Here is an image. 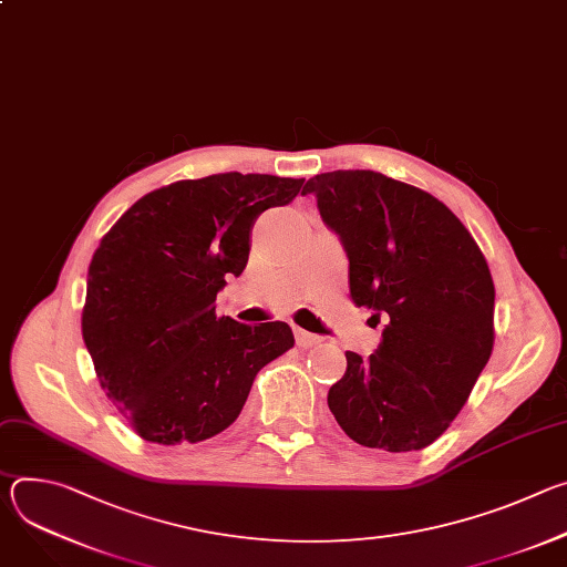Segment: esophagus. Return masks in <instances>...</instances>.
I'll return each instance as SVG.
<instances>
[{
  "instance_id": "1",
  "label": "esophagus",
  "mask_w": 567,
  "mask_h": 567,
  "mask_svg": "<svg viewBox=\"0 0 567 567\" xmlns=\"http://www.w3.org/2000/svg\"><path fill=\"white\" fill-rule=\"evenodd\" d=\"M293 334H296V343L300 346V348H313V346H320V337H316V334H311V332H305V330H300V328H296L293 330Z\"/></svg>"
}]
</instances>
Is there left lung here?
Returning a JSON list of instances; mask_svg holds the SVG:
<instances>
[{"label": "left lung", "instance_id": "1", "mask_svg": "<svg viewBox=\"0 0 567 567\" xmlns=\"http://www.w3.org/2000/svg\"><path fill=\"white\" fill-rule=\"evenodd\" d=\"M343 241L350 298L385 318L374 354L346 352L328 406L357 444L390 453L433 444L457 417L494 350L492 271L464 224L433 195L374 171L311 177Z\"/></svg>", "mask_w": 567, "mask_h": 567}]
</instances>
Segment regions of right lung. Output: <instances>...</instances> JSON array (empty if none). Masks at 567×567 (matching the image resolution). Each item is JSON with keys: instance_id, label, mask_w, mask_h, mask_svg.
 I'll use <instances>...</instances> for the list:
<instances>
[{"instance_id": "1", "label": "right lung", "mask_w": 567, "mask_h": 567, "mask_svg": "<svg viewBox=\"0 0 567 567\" xmlns=\"http://www.w3.org/2000/svg\"><path fill=\"white\" fill-rule=\"evenodd\" d=\"M305 179L224 173L141 197L103 235L87 274L83 339L101 388L132 431L161 446L228 429L256 374L293 348L282 320L217 316L226 276L249 262L260 213Z\"/></svg>"}]
</instances>
